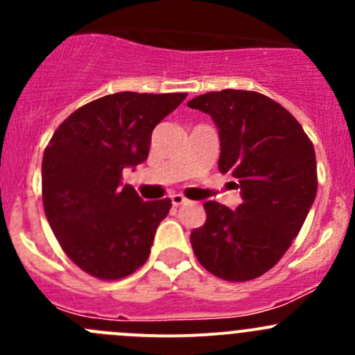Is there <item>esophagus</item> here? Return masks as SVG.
<instances>
[{
	"label": "esophagus",
	"instance_id": "1",
	"mask_svg": "<svg viewBox=\"0 0 355 355\" xmlns=\"http://www.w3.org/2000/svg\"><path fill=\"white\" fill-rule=\"evenodd\" d=\"M187 202V199L184 198V196L182 194H173L171 196V204H173V206H182V204H185Z\"/></svg>",
	"mask_w": 355,
	"mask_h": 355
}]
</instances>
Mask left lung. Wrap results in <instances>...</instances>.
I'll list each match as a JSON object with an SVG mask.
<instances>
[{"instance_id": "8db88e82", "label": "left lung", "mask_w": 355, "mask_h": 355, "mask_svg": "<svg viewBox=\"0 0 355 355\" xmlns=\"http://www.w3.org/2000/svg\"><path fill=\"white\" fill-rule=\"evenodd\" d=\"M187 106L216 123L218 168L237 178L242 194L235 211L204 202L206 223L192 230V249L214 277L254 280L287 252L316 199L314 146L284 106L259 92L225 89Z\"/></svg>"}]
</instances>
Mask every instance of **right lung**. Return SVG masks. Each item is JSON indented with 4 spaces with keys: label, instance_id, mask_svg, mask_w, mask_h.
Returning <instances> with one entry per match:
<instances>
[{
    "label": "right lung",
    "instance_id": "obj_1",
    "mask_svg": "<svg viewBox=\"0 0 355 355\" xmlns=\"http://www.w3.org/2000/svg\"><path fill=\"white\" fill-rule=\"evenodd\" d=\"M185 98L105 96L73 111L44 149L46 218L67 256L91 277L120 280L148 261L171 200H142L134 187H121V173L148 159L155 127Z\"/></svg>",
    "mask_w": 355,
    "mask_h": 355
}]
</instances>
